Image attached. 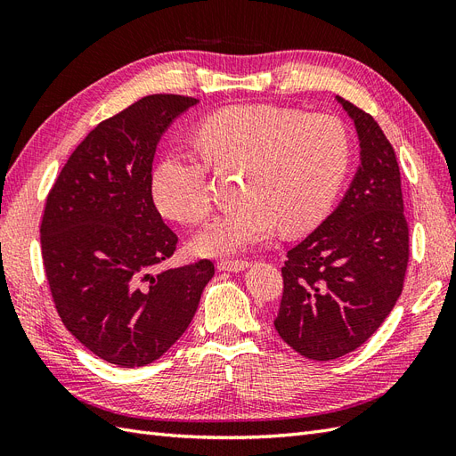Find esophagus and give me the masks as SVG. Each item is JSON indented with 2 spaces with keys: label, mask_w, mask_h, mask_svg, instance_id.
<instances>
[{
  "label": "esophagus",
  "mask_w": 456,
  "mask_h": 456,
  "mask_svg": "<svg viewBox=\"0 0 456 456\" xmlns=\"http://www.w3.org/2000/svg\"><path fill=\"white\" fill-rule=\"evenodd\" d=\"M216 268L220 272H243L249 268V262L247 260H220Z\"/></svg>",
  "instance_id": "esophagus-1"
}]
</instances>
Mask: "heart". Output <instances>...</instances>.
<instances>
[{"label": "heart", "instance_id": "obj_1", "mask_svg": "<svg viewBox=\"0 0 456 456\" xmlns=\"http://www.w3.org/2000/svg\"><path fill=\"white\" fill-rule=\"evenodd\" d=\"M196 144L215 169L241 171L240 205L218 215L191 241L201 256H230L275 232L300 236L329 215L350 165V136L329 114L300 116L270 104L230 106L205 118ZM205 165L169 151L151 171V198L176 223L209 215Z\"/></svg>", "mask_w": 456, "mask_h": 456}]
</instances>
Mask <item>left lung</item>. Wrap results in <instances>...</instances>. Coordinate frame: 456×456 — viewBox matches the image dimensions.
Masks as SVG:
<instances>
[{"instance_id":"left-lung-1","label":"left lung","mask_w":456,"mask_h":456,"mask_svg":"<svg viewBox=\"0 0 456 456\" xmlns=\"http://www.w3.org/2000/svg\"><path fill=\"white\" fill-rule=\"evenodd\" d=\"M354 121L360 167L306 240L287 251L275 330L317 362L350 354L375 333L402 295L409 260L395 151L379 123L335 96Z\"/></svg>"}]
</instances>
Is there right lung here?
Here are the masks:
<instances>
[{
    "mask_svg": "<svg viewBox=\"0 0 456 456\" xmlns=\"http://www.w3.org/2000/svg\"><path fill=\"white\" fill-rule=\"evenodd\" d=\"M198 99L150 94L99 123L51 188L41 256L66 329L118 367L156 362L183 337L211 260L158 272L175 232L151 198V161L163 133Z\"/></svg>",
    "mask_w": 456,
    "mask_h": 456,
    "instance_id": "obj_1",
    "label": "right lung"
}]
</instances>
